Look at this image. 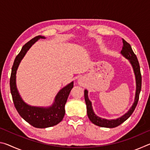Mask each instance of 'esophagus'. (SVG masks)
I'll use <instances>...</instances> for the list:
<instances>
[{"mask_svg":"<svg viewBox=\"0 0 150 150\" xmlns=\"http://www.w3.org/2000/svg\"><path fill=\"white\" fill-rule=\"evenodd\" d=\"M79 84H82V83H81V82H79Z\"/></svg>","mask_w":150,"mask_h":150,"instance_id":"34e87169","label":"esophagus"}]
</instances>
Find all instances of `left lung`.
<instances>
[{
	"instance_id": "obj_1",
	"label": "left lung",
	"mask_w": 150,
	"mask_h": 150,
	"mask_svg": "<svg viewBox=\"0 0 150 150\" xmlns=\"http://www.w3.org/2000/svg\"><path fill=\"white\" fill-rule=\"evenodd\" d=\"M123 42V46L122 49L121 50V54L125 57L126 59H129L130 63L132 65L133 69L134 71V73H135L136 76V97H135V101L133 104V105L130 108V110L128 112L126 113L125 115L121 116L120 118L116 119V120H106V119L101 118L98 116H96L95 113H94L93 110L92 108V105H91V102L88 100V95H87V91H85V103L87 105V115L89 120L95 124L96 126H100V127H105V128H115V127L120 125L122 123H123L124 121H126L133 113V112L135 110V108L138 104V100H139V93H140V91L142 88V75L140 72V67H139V64L137 58L136 54H134L130 44L129 43L125 41L124 39H122Z\"/></svg>"
}]
</instances>
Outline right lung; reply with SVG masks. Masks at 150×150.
I'll use <instances>...</instances> for the list:
<instances>
[{"mask_svg": "<svg viewBox=\"0 0 150 150\" xmlns=\"http://www.w3.org/2000/svg\"><path fill=\"white\" fill-rule=\"evenodd\" d=\"M45 37L38 35L28 42L14 59L12 67L10 78V87L14 105L20 116L31 124L32 126L38 128H48L57 125L63 120L65 115V105L68 96L73 87V82L63 88L55 97V103L50 108L34 107L26 105L19 95L16 86V73L20 62L29 48L39 39H44Z\"/></svg>", "mask_w": 150, "mask_h": 150, "instance_id": "right-lung-1", "label": "right lung"}]
</instances>
